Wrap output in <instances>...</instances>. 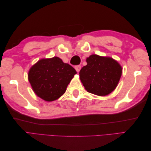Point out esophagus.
Segmentation results:
<instances>
[{
    "instance_id": "1",
    "label": "esophagus",
    "mask_w": 151,
    "mask_h": 151,
    "mask_svg": "<svg viewBox=\"0 0 151 151\" xmlns=\"http://www.w3.org/2000/svg\"><path fill=\"white\" fill-rule=\"evenodd\" d=\"M74 68H75V69L76 70V71L77 72H79L80 71V70H81V65H76V66L74 67Z\"/></svg>"
}]
</instances>
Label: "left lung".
Listing matches in <instances>:
<instances>
[{
  "mask_svg": "<svg viewBox=\"0 0 151 151\" xmlns=\"http://www.w3.org/2000/svg\"><path fill=\"white\" fill-rule=\"evenodd\" d=\"M87 65L79 72L80 79L88 92L106 96L116 88L122 68L111 57L91 55L86 59Z\"/></svg>",
  "mask_w": 151,
  "mask_h": 151,
  "instance_id": "obj_1",
  "label": "left lung"
}]
</instances>
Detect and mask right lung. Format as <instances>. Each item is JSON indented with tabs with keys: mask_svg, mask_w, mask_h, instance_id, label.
<instances>
[{
	"mask_svg": "<svg viewBox=\"0 0 151 151\" xmlns=\"http://www.w3.org/2000/svg\"><path fill=\"white\" fill-rule=\"evenodd\" d=\"M76 70L57 57L41 59L32 66L28 80L35 93L47 101H53L65 93Z\"/></svg>",
	"mask_w": 151,
	"mask_h": 151,
	"instance_id": "add662e5",
	"label": "right lung"
}]
</instances>
